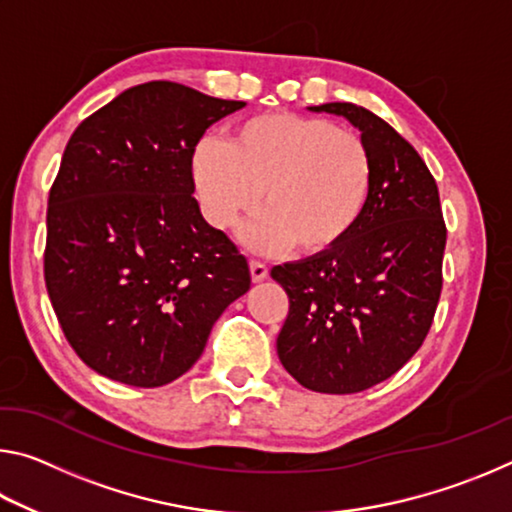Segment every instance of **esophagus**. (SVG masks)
<instances>
[{
	"label": "esophagus",
	"mask_w": 512,
	"mask_h": 512,
	"mask_svg": "<svg viewBox=\"0 0 512 512\" xmlns=\"http://www.w3.org/2000/svg\"><path fill=\"white\" fill-rule=\"evenodd\" d=\"M266 275H268V266L262 264V262H257V259H253V262H250V277H253V282L266 280Z\"/></svg>",
	"instance_id": "34e87169"
}]
</instances>
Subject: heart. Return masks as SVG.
<instances>
[{
    "label": "heart",
    "instance_id": "heart-1",
    "mask_svg": "<svg viewBox=\"0 0 512 512\" xmlns=\"http://www.w3.org/2000/svg\"><path fill=\"white\" fill-rule=\"evenodd\" d=\"M375 164L366 140L323 117L266 112L246 119L230 142L205 137L192 155L203 216L228 230L259 205L241 239L257 253L293 246L325 255L357 228Z\"/></svg>",
    "mask_w": 512,
    "mask_h": 512
}]
</instances>
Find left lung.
Masks as SVG:
<instances>
[{
	"label": "left lung",
	"mask_w": 512,
	"mask_h": 512,
	"mask_svg": "<svg viewBox=\"0 0 512 512\" xmlns=\"http://www.w3.org/2000/svg\"><path fill=\"white\" fill-rule=\"evenodd\" d=\"M309 110L359 128L375 176L343 244L273 266L289 296L277 357L309 391L348 395L395 375L418 352L443 289L447 230L436 180L393 126L354 103Z\"/></svg>",
	"instance_id": "obj_1"
}]
</instances>
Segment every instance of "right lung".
I'll list each match as a JSON object with an SVG mask.
<instances>
[{
  "label": "right lung",
  "mask_w": 512,
  "mask_h": 512,
  "mask_svg": "<svg viewBox=\"0 0 512 512\" xmlns=\"http://www.w3.org/2000/svg\"><path fill=\"white\" fill-rule=\"evenodd\" d=\"M244 101L153 81L76 128L49 192L45 284L85 366L155 388L194 366L250 289L246 257L203 219L192 155Z\"/></svg>",
  "instance_id": "add662e5"
}]
</instances>
